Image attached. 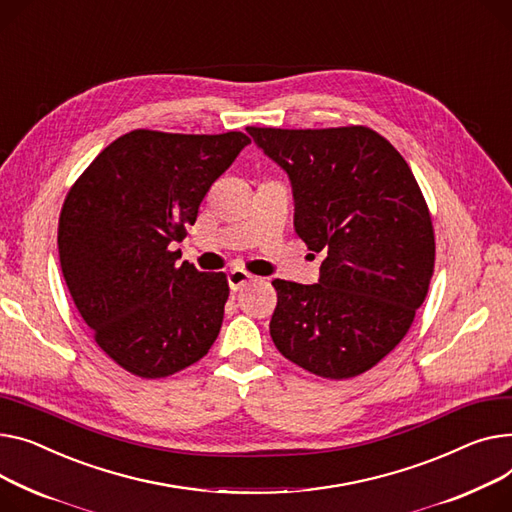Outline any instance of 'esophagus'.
I'll return each instance as SVG.
<instances>
[{
  "label": "esophagus",
  "instance_id": "esophagus-1",
  "mask_svg": "<svg viewBox=\"0 0 512 512\" xmlns=\"http://www.w3.org/2000/svg\"><path fill=\"white\" fill-rule=\"evenodd\" d=\"M251 282H253V276L247 274L245 269H232L230 274H228V286H230L232 292L243 290V288H245L247 284H251Z\"/></svg>",
  "mask_w": 512,
  "mask_h": 512
}]
</instances>
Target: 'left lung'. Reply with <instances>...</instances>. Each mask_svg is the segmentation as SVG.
<instances>
[{
	"instance_id": "left-lung-1",
	"label": "left lung",
	"mask_w": 512,
	"mask_h": 512,
	"mask_svg": "<svg viewBox=\"0 0 512 512\" xmlns=\"http://www.w3.org/2000/svg\"><path fill=\"white\" fill-rule=\"evenodd\" d=\"M247 131L290 177L296 234L327 253L319 284L271 282V339L317 377H358L395 350L428 294L436 247L420 185L364 125Z\"/></svg>"
}]
</instances>
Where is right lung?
Masks as SVG:
<instances>
[{"instance_id": "right-lung-1", "label": "right lung", "mask_w": 512, "mask_h": 512, "mask_svg": "<svg viewBox=\"0 0 512 512\" xmlns=\"http://www.w3.org/2000/svg\"><path fill=\"white\" fill-rule=\"evenodd\" d=\"M251 140L133 129L102 150L67 193L57 247L67 288L94 342L142 379L170 377L208 354L228 280L177 259L212 183Z\"/></svg>"}]
</instances>
